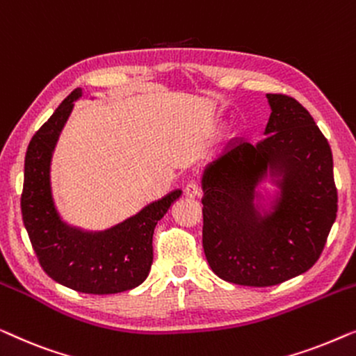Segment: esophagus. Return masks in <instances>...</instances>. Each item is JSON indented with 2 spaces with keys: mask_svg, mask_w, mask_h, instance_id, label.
<instances>
[{
  "mask_svg": "<svg viewBox=\"0 0 356 356\" xmlns=\"http://www.w3.org/2000/svg\"><path fill=\"white\" fill-rule=\"evenodd\" d=\"M185 195H187L188 198H197L200 195V187L197 182H188L187 187H185Z\"/></svg>",
  "mask_w": 356,
  "mask_h": 356,
  "instance_id": "esophagus-1",
  "label": "esophagus"
}]
</instances>
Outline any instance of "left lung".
<instances>
[{
	"label": "left lung",
	"instance_id": "1",
	"mask_svg": "<svg viewBox=\"0 0 356 356\" xmlns=\"http://www.w3.org/2000/svg\"><path fill=\"white\" fill-rule=\"evenodd\" d=\"M263 140L230 142L203 171V248L216 276L269 287L307 273L326 245L337 216L332 152L297 99L268 93ZM269 172L280 195L271 212L254 204Z\"/></svg>",
	"mask_w": 356,
	"mask_h": 356
}]
</instances>
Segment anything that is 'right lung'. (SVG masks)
<instances>
[{"label":"right lung","mask_w":356,"mask_h":356,"mask_svg":"<svg viewBox=\"0 0 356 356\" xmlns=\"http://www.w3.org/2000/svg\"><path fill=\"white\" fill-rule=\"evenodd\" d=\"M82 95L76 88L30 140L21 209L33 252L49 277L82 293L126 292L147 279L153 263V232L182 195L174 190L135 216L102 232L67 226L54 208L49 164L59 134Z\"/></svg>","instance_id":"right-lung-1"}]
</instances>
